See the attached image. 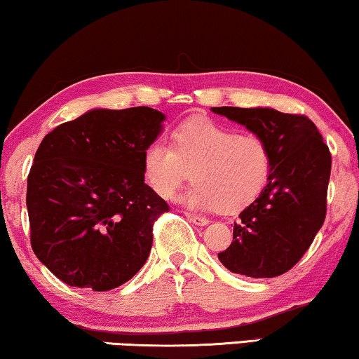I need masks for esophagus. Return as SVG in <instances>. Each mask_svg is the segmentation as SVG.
<instances>
[{
  "instance_id": "34e87169",
  "label": "esophagus",
  "mask_w": 359,
  "mask_h": 359,
  "mask_svg": "<svg viewBox=\"0 0 359 359\" xmlns=\"http://www.w3.org/2000/svg\"><path fill=\"white\" fill-rule=\"evenodd\" d=\"M185 216H187V219H189L190 222H194L195 226H208V219L206 217H201V216H196V214H191V212H185Z\"/></svg>"
}]
</instances>
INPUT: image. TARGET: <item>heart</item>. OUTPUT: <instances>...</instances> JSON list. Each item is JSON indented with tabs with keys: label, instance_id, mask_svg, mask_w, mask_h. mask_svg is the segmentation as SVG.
I'll list each match as a JSON object with an SVG mask.
<instances>
[{
	"label": "heart",
	"instance_id": "obj_1",
	"mask_svg": "<svg viewBox=\"0 0 359 359\" xmlns=\"http://www.w3.org/2000/svg\"><path fill=\"white\" fill-rule=\"evenodd\" d=\"M271 168L263 137L206 119L185 122L172 133V147L154 140L143 154V174L154 194L168 200L191 177L196 184L182 201L201 211L243 210L264 190Z\"/></svg>",
	"mask_w": 359,
	"mask_h": 359
}]
</instances>
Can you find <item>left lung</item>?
I'll list each match as a JSON object with an SVG mask.
<instances>
[{"instance_id":"1","label":"left lung","mask_w":359,"mask_h":359,"mask_svg":"<svg viewBox=\"0 0 359 359\" xmlns=\"http://www.w3.org/2000/svg\"><path fill=\"white\" fill-rule=\"evenodd\" d=\"M269 143L272 168L259 196L238 214L233 240L217 258L255 279L292 269L323 227L332 158L306 116L272 108H211Z\"/></svg>"}]
</instances>
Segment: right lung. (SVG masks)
I'll list each match as a JSON object with an SVG mask.
<instances>
[{
	"label": "right lung",
	"mask_w": 359,
	"mask_h": 359,
	"mask_svg": "<svg viewBox=\"0 0 359 359\" xmlns=\"http://www.w3.org/2000/svg\"><path fill=\"white\" fill-rule=\"evenodd\" d=\"M164 121L148 106L90 109L41 140L27 179L30 242L64 283L112 290L147 263L169 206L145 184L143 154Z\"/></svg>",
	"instance_id": "right-lung-1"
}]
</instances>
